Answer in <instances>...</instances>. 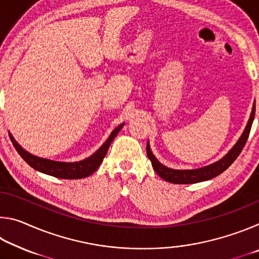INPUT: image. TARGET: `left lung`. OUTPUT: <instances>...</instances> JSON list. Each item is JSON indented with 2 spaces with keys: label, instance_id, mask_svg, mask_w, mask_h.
I'll return each mask as SVG.
<instances>
[{
  "label": "left lung",
  "instance_id": "1",
  "mask_svg": "<svg viewBox=\"0 0 259 259\" xmlns=\"http://www.w3.org/2000/svg\"><path fill=\"white\" fill-rule=\"evenodd\" d=\"M255 111H256V105L253 104L250 117H249V121L243 131V134L241 135L240 139L236 142L235 145L232 147V150L227 153L224 157H222L219 161L199 169L175 170L160 163L159 160L153 155V153L150 148V144L147 143L146 152H147L148 159H150L152 162L153 169H154V171L159 175L161 178H163L164 181L169 183H174V184H194V183L208 181V179H211L213 177L218 176V175H221L223 171H225V170L235 161L236 157L240 155L241 151H242L245 143H247L249 134H250L252 121H253V117H255Z\"/></svg>",
  "mask_w": 259,
  "mask_h": 259
}]
</instances>
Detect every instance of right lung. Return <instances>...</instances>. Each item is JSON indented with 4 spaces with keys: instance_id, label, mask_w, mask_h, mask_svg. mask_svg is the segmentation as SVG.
<instances>
[{
    "instance_id": "add662e5",
    "label": "right lung",
    "mask_w": 259,
    "mask_h": 259,
    "mask_svg": "<svg viewBox=\"0 0 259 259\" xmlns=\"http://www.w3.org/2000/svg\"><path fill=\"white\" fill-rule=\"evenodd\" d=\"M123 124L124 123L120 124L112 131V134L109 135L106 142L103 144L102 147H100L98 151H96L91 156L78 162H59L35 156L33 154H30L27 151H25L24 148L16 142L11 134L9 135H10L11 142L14 144L17 152L19 153V155L35 170H37V171L43 174L50 175V176H54L57 178L80 179L90 176L91 174H94L96 170L99 168L100 163H102L105 155H106L109 145H111L113 139L116 137V135L119 134V131L121 130L122 126H123Z\"/></svg>"
}]
</instances>
